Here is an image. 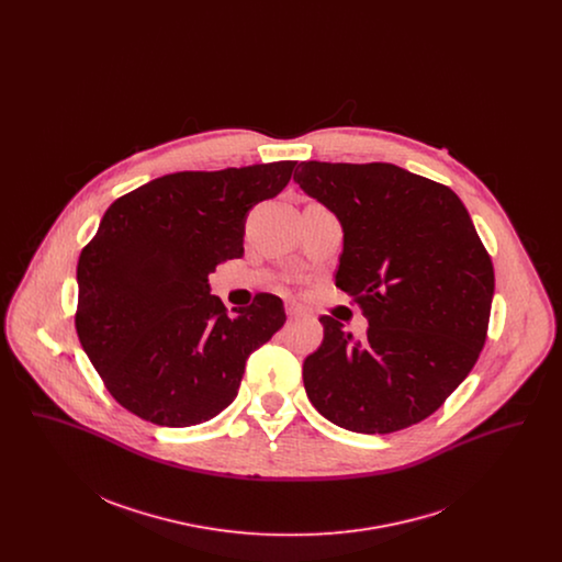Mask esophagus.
Masks as SVG:
<instances>
[{
    "instance_id": "esophagus-1",
    "label": "esophagus",
    "mask_w": 562,
    "mask_h": 562,
    "mask_svg": "<svg viewBox=\"0 0 562 562\" xmlns=\"http://www.w3.org/2000/svg\"><path fill=\"white\" fill-rule=\"evenodd\" d=\"M284 310H286L289 318H301V316H305V310H303L299 303H294V301H286V303H284Z\"/></svg>"
}]
</instances>
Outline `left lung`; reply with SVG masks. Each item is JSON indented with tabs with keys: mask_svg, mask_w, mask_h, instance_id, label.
<instances>
[{
	"mask_svg": "<svg viewBox=\"0 0 562 562\" xmlns=\"http://www.w3.org/2000/svg\"><path fill=\"white\" fill-rule=\"evenodd\" d=\"M294 181L337 214L344 252L335 284L369 321L353 339L322 316L321 348L303 362L328 422L390 434L424 422L481 356L495 273L453 189L394 164L301 161Z\"/></svg>",
	"mask_w": 562,
	"mask_h": 562,
	"instance_id": "obj_1",
	"label": "left lung"
}]
</instances>
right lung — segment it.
<instances>
[{"label": "right lung", "mask_w": 562, "mask_h": 562, "mask_svg": "<svg viewBox=\"0 0 562 562\" xmlns=\"http://www.w3.org/2000/svg\"><path fill=\"white\" fill-rule=\"evenodd\" d=\"M296 161L186 170L117 198L78 261L76 330L109 394L166 428L213 419L238 396L248 356L284 322L276 294L232 310L209 273L244 255L248 211Z\"/></svg>", "instance_id": "obj_1"}]
</instances>
